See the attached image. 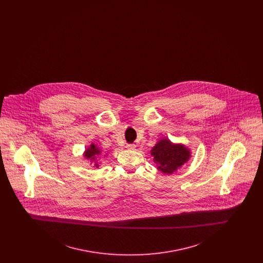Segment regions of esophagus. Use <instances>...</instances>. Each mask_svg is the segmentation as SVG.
<instances>
[{
	"mask_svg": "<svg viewBox=\"0 0 263 263\" xmlns=\"http://www.w3.org/2000/svg\"><path fill=\"white\" fill-rule=\"evenodd\" d=\"M126 148H127L128 150H135V149H136V145H134V144H127Z\"/></svg>",
	"mask_w": 263,
	"mask_h": 263,
	"instance_id": "1",
	"label": "esophagus"
}]
</instances>
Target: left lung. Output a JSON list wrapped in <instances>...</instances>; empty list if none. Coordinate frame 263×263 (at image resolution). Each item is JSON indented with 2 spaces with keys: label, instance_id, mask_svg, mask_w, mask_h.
<instances>
[{
  "label": "left lung",
  "instance_id": "obj_1",
  "mask_svg": "<svg viewBox=\"0 0 263 263\" xmlns=\"http://www.w3.org/2000/svg\"><path fill=\"white\" fill-rule=\"evenodd\" d=\"M158 170L172 175L181 167L191 157V152L182 144H174L168 139L160 140L151 150Z\"/></svg>",
  "mask_w": 263,
  "mask_h": 263
}]
</instances>
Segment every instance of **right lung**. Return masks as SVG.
I'll return each mask as SVG.
<instances>
[{
  "instance_id": "obj_1",
  "label": "right lung",
  "mask_w": 263,
  "mask_h": 263,
  "mask_svg": "<svg viewBox=\"0 0 263 263\" xmlns=\"http://www.w3.org/2000/svg\"><path fill=\"white\" fill-rule=\"evenodd\" d=\"M100 155H101V151L99 149V147H97V145L95 144H91L85 152L84 157L87 160H89L91 163L95 161V166L99 167V163L96 162V160L98 157H100Z\"/></svg>"
}]
</instances>
